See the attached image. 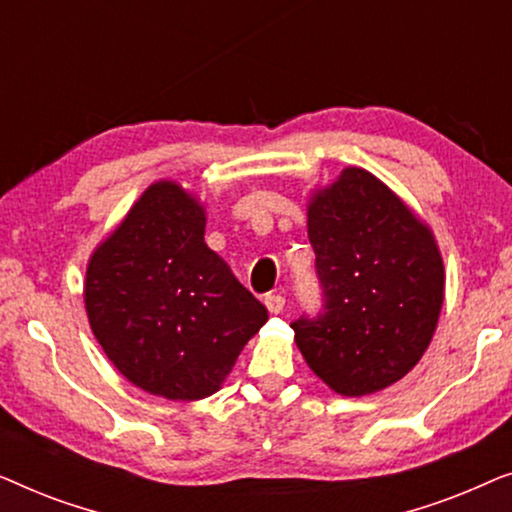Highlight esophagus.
Here are the masks:
<instances>
[{"label": "esophagus", "mask_w": 512, "mask_h": 512, "mask_svg": "<svg viewBox=\"0 0 512 512\" xmlns=\"http://www.w3.org/2000/svg\"><path fill=\"white\" fill-rule=\"evenodd\" d=\"M263 303H265V307H268V312H270V314H279V312L284 310V303H286V300H284L282 293H268V296H265Z\"/></svg>", "instance_id": "1"}]
</instances>
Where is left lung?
<instances>
[{
	"instance_id": "8db88e82",
	"label": "left lung",
	"mask_w": 512,
	"mask_h": 512,
	"mask_svg": "<svg viewBox=\"0 0 512 512\" xmlns=\"http://www.w3.org/2000/svg\"><path fill=\"white\" fill-rule=\"evenodd\" d=\"M324 312L291 328L307 366L340 396H368L417 366L436 333L445 268L433 230L363 167L307 202Z\"/></svg>"
}]
</instances>
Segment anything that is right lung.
<instances>
[{"label": "right lung", "instance_id": "1", "mask_svg": "<svg viewBox=\"0 0 512 512\" xmlns=\"http://www.w3.org/2000/svg\"><path fill=\"white\" fill-rule=\"evenodd\" d=\"M207 212L177 181L151 184L86 268L93 335L118 373L167 401L221 389L268 310L205 244Z\"/></svg>", "mask_w": 512, "mask_h": 512}]
</instances>
